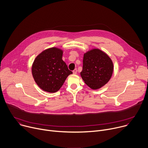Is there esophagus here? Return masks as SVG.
Instances as JSON below:
<instances>
[{"mask_svg":"<svg viewBox=\"0 0 148 148\" xmlns=\"http://www.w3.org/2000/svg\"><path fill=\"white\" fill-rule=\"evenodd\" d=\"M73 74H77V69H74V70H73Z\"/></svg>","mask_w":148,"mask_h":148,"instance_id":"esophagus-1","label":"esophagus"}]
</instances>
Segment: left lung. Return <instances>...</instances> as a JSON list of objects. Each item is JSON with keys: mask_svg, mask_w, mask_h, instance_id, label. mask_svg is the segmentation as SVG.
<instances>
[{"mask_svg": "<svg viewBox=\"0 0 148 148\" xmlns=\"http://www.w3.org/2000/svg\"><path fill=\"white\" fill-rule=\"evenodd\" d=\"M113 70L110 57L100 49L93 48L84 53L83 70L80 75L90 88L97 90L109 82Z\"/></svg>", "mask_w": 148, "mask_h": 148, "instance_id": "obj_1", "label": "left lung"}]
</instances>
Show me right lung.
Returning a JSON list of instances; mask_svg holds the SVG:
<instances>
[{"mask_svg":"<svg viewBox=\"0 0 148 148\" xmlns=\"http://www.w3.org/2000/svg\"><path fill=\"white\" fill-rule=\"evenodd\" d=\"M63 50L52 47L36 56L32 65V74L40 88L56 92L62 86L66 78L73 72L62 60Z\"/></svg>","mask_w":148,"mask_h":148,"instance_id":"add662e5","label":"right lung"}]
</instances>
